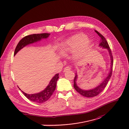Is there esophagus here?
Returning <instances> with one entry per match:
<instances>
[{"instance_id": "1", "label": "esophagus", "mask_w": 129, "mask_h": 129, "mask_svg": "<svg viewBox=\"0 0 129 129\" xmlns=\"http://www.w3.org/2000/svg\"><path fill=\"white\" fill-rule=\"evenodd\" d=\"M71 70V68L70 67V66H66V67H65V68H64V72H67V71H70Z\"/></svg>"}]
</instances>
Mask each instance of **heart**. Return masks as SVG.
<instances>
[{
    "label": "heart",
    "mask_w": 129,
    "mask_h": 129,
    "mask_svg": "<svg viewBox=\"0 0 129 129\" xmlns=\"http://www.w3.org/2000/svg\"><path fill=\"white\" fill-rule=\"evenodd\" d=\"M90 41L87 37L83 34L76 35L66 40L63 44L64 52H72L78 50L75 55L79 56L82 52L87 49L89 45Z\"/></svg>",
    "instance_id": "obj_1"
}]
</instances>
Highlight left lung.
Returning <instances> with one entry per match:
<instances>
[{
  "label": "left lung",
  "instance_id": "obj_1",
  "mask_svg": "<svg viewBox=\"0 0 129 129\" xmlns=\"http://www.w3.org/2000/svg\"><path fill=\"white\" fill-rule=\"evenodd\" d=\"M98 36L101 37V40H100V44H99V46L100 47H102L104 49H106L108 51L109 55V56H110V59H111V69L110 71L107 75V77L104 79V80L101 83H100L98 86L96 87H95L93 89H89V90H83L80 88L78 86V85L77 84V81L78 78V74L76 73H75V76L74 79V84L73 86L74 89H75L76 91H77L78 92H79L80 94H81L82 96L84 97H93L97 96L100 93H101L104 88L106 87V85L109 81V79H110L111 76H112V69H113V56L112 54V52L110 49V48L109 47V45L108 44V42L106 41V39L105 38V37L101 35V33L98 32L97 31H95Z\"/></svg>",
  "mask_w": 129,
  "mask_h": 129
}]
</instances>
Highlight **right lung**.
Segmentation results:
<instances>
[{
  "mask_svg": "<svg viewBox=\"0 0 129 129\" xmlns=\"http://www.w3.org/2000/svg\"><path fill=\"white\" fill-rule=\"evenodd\" d=\"M50 35V34L49 33H40V34H33L25 36L18 42L14 51V55L15 56L19 51L26 46L40 41L43 39H46ZM58 75V73L55 74L54 77L51 79L47 87L40 92L33 94H27L23 91H22V92L27 99L32 102L37 103H44L48 101L54 93L56 87L57 81L59 78Z\"/></svg>",
  "mask_w": 129,
  "mask_h": 129,
  "instance_id": "1",
  "label": "right lung"
}]
</instances>
